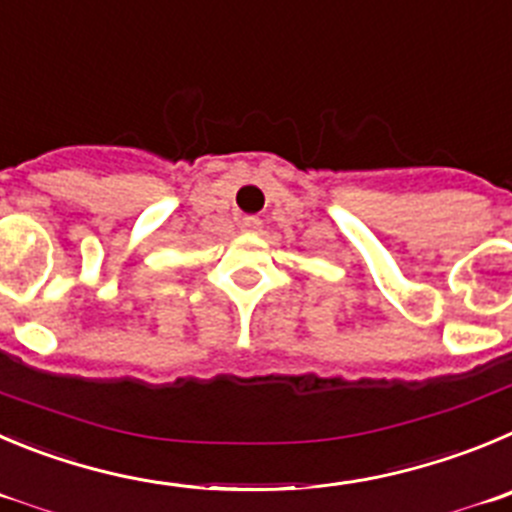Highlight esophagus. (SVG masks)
Instances as JSON below:
<instances>
[{
    "label": "esophagus",
    "mask_w": 512,
    "mask_h": 512,
    "mask_svg": "<svg viewBox=\"0 0 512 512\" xmlns=\"http://www.w3.org/2000/svg\"><path fill=\"white\" fill-rule=\"evenodd\" d=\"M240 227H242V232H257V229L262 227V219L260 217H242Z\"/></svg>",
    "instance_id": "34e87169"
}]
</instances>
